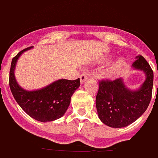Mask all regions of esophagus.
<instances>
[{
  "mask_svg": "<svg viewBox=\"0 0 158 158\" xmlns=\"http://www.w3.org/2000/svg\"><path fill=\"white\" fill-rule=\"evenodd\" d=\"M80 79H81V83L83 84L84 82H85L86 80H87L88 77H87V76H86V75L85 74V73H82V74L80 76Z\"/></svg>",
  "mask_w": 158,
  "mask_h": 158,
  "instance_id": "34e87169",
  "label": "esophagus"
}]
</instances>
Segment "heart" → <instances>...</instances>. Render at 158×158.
<instances>
[{
	"label": "heart",
	"instance_id": "heart-1",
	"mask_svg": "<svg viewBox=\"0 0 158 158\" xmlns=\"http://www.w3.org/2000/svg\"><path fill=\"white\" fill-rule=\"evenodd\" d=\"M126 65V61L123 58H119L113 62L104 71V77L107 79H112L118 76Z\"/></svg>",
	"mask_w": 158,
	"mask_h": 158
}]
</instances>
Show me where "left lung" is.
Returning <instances> with one entry per match:
<instances>
[{
    "mask_svg": "<svg viewBox=\"0 0 158 158\" xmlns=\"http://www.w3.org/2000/svg\"><path fill=\"white\" fill-rule=\"evenodd\" d=\"M131 68L143 72L146 79L137 89L128 88L124 78L101 81L96 98L99 118L110 127H127L136 121L147 109L153 89V73L142 55L136 57Z\"/></svg>",
    "mask_w": 158,
    "mask_h": 158,
    "instance_id": "1",
    "label": "left lung"
}]
</instances>
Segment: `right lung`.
Segmentation results:
<instances>
[{"instance_id": "add662e5", "label": "right lung", "mask_w": 158, "mask_h": 158, "mask_svg": "<svg viewBox=\"0 0 158 158\" xmlns=\"http://www.w3.org/2000/svg\"><path fill=\"white\" fill-rule=\"evenodd\" d=\"M33 47L26 48L14 57L9 73V86L19 107L29 116L40 122L47 123L58 119L65 115L71 96L80 86V78L70 81L58 79L42 89L27 90L18 84L15 69L18 59Z\"/></svg>"}]
</instances>
